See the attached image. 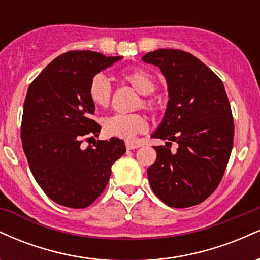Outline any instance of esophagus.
<instances>
[{
    "instance_id": "esophagus-1",
    "label": "esophagus",
    "mask_w": 260,
    "mask_h": 260,
    "mask_svg": "<svg viewBox=\"0 0 260 260\" xmlns=\"http://www.w3.org/2000/svg\"><path fill=\"white\" fill-rule=\"evenodd\" d=\"M139 147H140V145L137 144V143H132V142H127L126 143L127 150H133V149H137V148H139Z\"/></svg>"
}]
</instances>
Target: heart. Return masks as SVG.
I'll use <instances>...</instances> for the list:
<instances>
[{"label":"heart","instance_id":"b5f03b06","mask_svg":"<svg viewBox=\"0 0 260 260\" xmlns=\"http://www.w3.org/2000/svg\"><path fill=\"white\" fill-rule=\"evenodd\" d=\"M122 79L142 94V101H139L138 106H143L151 112H156L159 110V98L151 95L157 86L153 74L138 68L124 72L122 74ZM88 94L89 99L96 107L109 106L112 95L109 79L101 73L95 74L89 83ZM103 129L109 137L129 140L137 134L144 133L148 129V121L142 113H115L103 121Z\"/></svg>","mask_w":260,"mask_h":260}]
</instances>
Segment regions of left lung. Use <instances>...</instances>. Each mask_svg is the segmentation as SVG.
I'll return each mask as SVG.
<instances>
[{"instance_id":"8db88e82","label":"left lung","mask_w":260,"mask_h":260,"mask_svg":"<svg viewBox=\"0 0 260 260\" xmlns=\"http://www.w3.org/2000/svg\"><path fill=\"white\" fill-rule=\"evenodd\" d=\"M142 59L165 76L169 103L153 138L156 160L148 169L153 192L172 208L204 202L219 186L234 145V117L221 79L201 59L182 50L160 49ZM179 144L172 154L166 148Z\"/></svg>"}]
</instances>
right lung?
Masks as SVG:
<instances>
[{
	"label": "right lung",
	"instance_id": "1",
	"mask_svg": "<svg viewBox=\"0 0 260 260\" xmlns=\"http://www.w3.org/2000/svg\"><path fill=\"white\" fill-rule=\"evenodd\" d=\"M95 51H68L56 57L31 82L23 107V150L35 181L59 205L86 208L105 189L111 166L126 151L123 140L95 139L100 126L91 118L95 105L89 83L121 59Z\"/></svg>",
	"mask_w": 260,
	"mask_h": 260
}]
</instances>
